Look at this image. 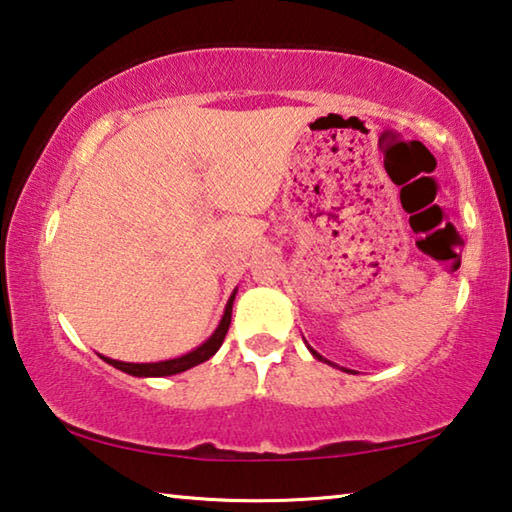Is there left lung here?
Segmentation results:
<instances>
[{
    "mask_svg": "<svg viewBox=\"0 0 512 512\" xmlns=\"http://www.w3.org/2000/svg\"><path fill=\"white\" fill-rule=\"evenodd\" d=\"M309 350H311V348H309ZM311 354H314V357H316V359H320V361H327V359H323V357H320V354H318L316 350H311ZM327 363H329V361H327ZM348 372H350V370H348Z\"/></svg>",
    "mask_w": 512,
    "mask_h": 512,
    "instance_id": "8db88e82",
    "label": "left lung"
}]
</instances>
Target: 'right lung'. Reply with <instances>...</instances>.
Listing matches in <instances>:
<instances>
[{
  "label": "right lung",
  "instance_id": "right-lung-1",
  "mask_svg": "<svg viewBox=\"0 0 512 512\" xmlns=\"http://www.w3.org/2000/svg\"><path fill=\"white\" fill-rule=\"evenodd\" d=\"M235 293H232L228 305H225L221 323H219V327L214 329V334L210 336V339H207L203 345H198L196 350L183 354V357L169 359V361H158V363H126V361H117V359H108V357H101V359L110 363V366H115L121 372H128V375H133V377H169V375H178V372H185L189 368H194V366H198V363H203L210 357H214L216 350L221 348V343H223L225 334H228V327H230L232 302H235Z\"/></svg>",
  "mask_w": 512,
  "mask_h": 512
}]
</instances>
